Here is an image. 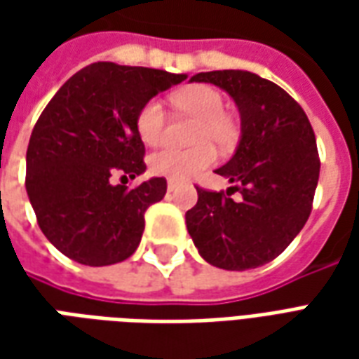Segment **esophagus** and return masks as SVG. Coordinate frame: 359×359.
Masks as SVG:
<instances>
[{
    "label": "esophagus",
    "instance_id": "esophagus-1",
    "mask_svg": "<svg viewBox=\"0 0 359 359\" xmlns=\"http://www.w3.org/2000/svg\"><path fill=\"white\" fill-rule=\"evenodd\" d=\"M179 187V182H177V180H167V190H169V192H172V190H175V188Z\"/></svg>",
    "mask_w": 359,
    "mask_h": 359
}]
</instances>
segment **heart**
<instances>
[{
    "label": "heart",
    "instance_id": "1",
    "mask_svg": "<svg viewBox=\"0 0 359 359\" xmlns=\"http://www.w3.org/2000/svg\"><path fill=\"white\" fill-rule=\"evenodd\" d=\"M172 103L182 113L198 118L194 140L202 142L190 149L163 148L151 154L149 169L154 175L171 180H184L215 163L217 151L203 140L217 146H231L238 134L236 123L225 113L223 94L208 84H194L172 94ZM136 130L146 146H157L165 136V109L159 100H149L136 115Z\"/></svg>",
    "mask_w": 359,
    "mask_h": 359
}]
</instances>
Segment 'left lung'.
I'll list each match as a JSON object with an SVG mask.
<instances>
[{
  "label": "left lung",
  "instance_id": "8db88e82",
  "mask_svg": "<svg viewBox=\"0 0 359 359\" xmlns=\"http://www.w3.org/2000/svg\"><path fill=\"white\" fill-rule=\"evenodd\" d=\"M211 82L238 105L242 136L217 175L234 187L226 194L198 190L187 211L188 233L208 264L229 271L269 264L306 225L319 180L316 134L300 103L275 82L248 71H210ZM241 191L234 203L230 196Z\"/></svg>",
  "mask_w": 359,
  "mask_h": 359
}]
</instances>
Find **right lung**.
<instances>
[{"instance_id":"obj_1","label":"right lung","mask_w":359,"mask_h":359,"mask_svg":"<svg viewBox=\"0 0 359 359\" xmlns=\"http://www.w3.org/2000/svg\"><path fill=\"white\" fill-rule=\"evenodd\" d=\"M184 79L100 61L73 74L46 105L28 142L27 192L42 233L61 254L102 267L138 248L144 213L163 200L167 180L128 188L111 184V177L146 171L136 115Z\"/></svg>"}]
</instances>
